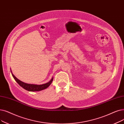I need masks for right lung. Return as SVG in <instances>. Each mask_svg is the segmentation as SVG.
I'll return each mask as SVG.
<instances>
[{
    "instance_id": "obj_1",
    "label": "right lung",
    "mask_w": 124,
    "mask_h": 124,
    "mask_svg": "<svg viewBox=\"0 0 124 124\" xmlns=\"http://www.w3.org/2000/svg\"><path fill=\"white\" fill-rule=\"evenodd\" d=\"M10 71H11L12 76L16 80L17 83L21 86L22 87L23 89L27 90L28 91H30V92H34V91H40L43 90H45L46 88L49 87V86L52 84L53 78H52V79L50 80L49 82H47L46 84H44L42 85H35V84H27L25 83L24 82H23L21 81L20 80L16 78L15 75L12 73V71L11 70H10Z\"/></svg>"
}]
</instances>
